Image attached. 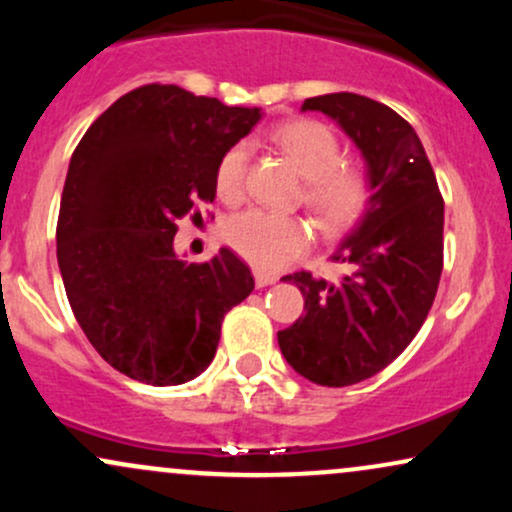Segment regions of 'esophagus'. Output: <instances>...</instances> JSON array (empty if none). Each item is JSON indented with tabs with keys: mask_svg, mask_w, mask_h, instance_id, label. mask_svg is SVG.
<instances>
[{
	"mask_svg": "<svg viewBox=\"0 0 512 512\" xmlns=\"http://www.w3.org/2000/svg\"><path fill=\"white\" fill-rule=\"evenodd\" d=\"M255 284H257V289H264V286H272V284H276V276L274 274H267V272H262V269H255Z\"/></svg>",
	"mask_w": 512,
	"mask_h": 512,
	"instance_id": "esophagus-1",
	"label": "esophagus"
}]
</instances>
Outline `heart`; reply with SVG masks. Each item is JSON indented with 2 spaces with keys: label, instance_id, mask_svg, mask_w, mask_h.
<instances>
[{
  "label": "heart",
  "instance_id": "heart-1",
  "mask_svg": "<svg viewBox=\"0 0 512 512\" xmlns=\"http://www.w3.org/2000/svg\"><path fill=\"white\" fill-rule=\"evenodd\" d=\"M274 144L291 158L305 178V204L322 231H342L354 223L370 199V178L363 168L342 163V142L317 120L279 125ZM250 144H233L216 166V195L226 204L245 197ZM226 240L245 260L260 269H281L308 248L310 231L296 216L250 209L226 223Z\"/></svg>",
  "mask_w": 512,
  "mask_h": 512
}]
</instances>
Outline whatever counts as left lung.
<instances>
[{
	"label": "left lung",
	"instance_id": "1",
	"mask_svg": "<svg viewBox=\"0 0 512 512\" xmlns=\"http://www.w3.org/2000/svg\"><path fill=\"white\" fill-rule=\"evenodd\" d=\"M301 110L332 117L361 151L370 199L330 260L339 281L284 276L305 298V315L276 334L289 366L310 383L356 385L407 349L424 325L443 272V214L436 173L414 127L358 93L308 98Z\"/></svg>",
	"mask_w": 512,
	"mask_h": 512
}]
</instances>
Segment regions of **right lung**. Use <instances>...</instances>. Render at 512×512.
<instances>
[{"label":"right lung","instance_id":"right-lung-1","mask_svg":"<svg viewBox=\"0 0 512 512\" xmlns=\"http://www.w3.org/2000/svg\"><path fill=\"white\" fill-rule=\"evenodd\" d=\"M260 117V108L149 84L117 98L74 149L57 262L88 342L127 378L158 387L197 378L223 315L255 289L228 248L187 264L173 240L182 216L214 202L221 156Z\"/></svg>","mask_w":512,"mask_h":512}]
</instances>
